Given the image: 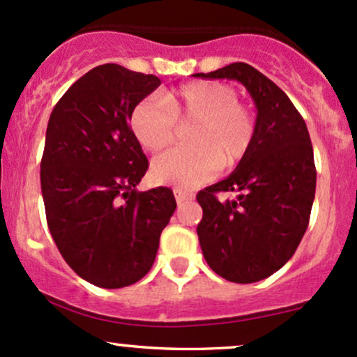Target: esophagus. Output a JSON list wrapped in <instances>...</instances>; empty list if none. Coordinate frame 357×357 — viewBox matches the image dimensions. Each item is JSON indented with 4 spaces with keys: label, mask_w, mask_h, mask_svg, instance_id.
Listing matches in <instances>:
<instances>
[{
    "label": "esophagus",
    "mask_w": 357,
    "mask_h": 357,
    "mask_svg": "<svg viewBox=\"0 0 357 357\" xmlns=\"http://www.w3.org/2000/svg\"><path fill=\"white\" fill-rule=\"evenodd\" d=\"M173 192H174V198H176V202H178V204L188 202V199H192V192L184 191V190H181V188H174Z\"/></svg>",
    "instance_id": "esophagus-1"
}]
</instances>
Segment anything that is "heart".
Listing matches in <instances>:
<instances>
[{
  "mask_svg": "<svg viewBox=\"0 0 357 357\" xmlns=\"http://www.w3.org/2000/svg\"><path fill=\"white\" fill-rule=\"evenodd\" d=\"M188 127L186 147L158 155L151 178L158 184L190 188L210 181L223 166H233L248 153L255 137V117L227 84L199 80L167 92L162 99L141 100L130 114L132 132L144 149H165Z\"/></svg>",
  "mask_w": 357,
  "mask_h": 357,
  "instance_id": "heart-1",
  "label": "heart"
}]
</instances>
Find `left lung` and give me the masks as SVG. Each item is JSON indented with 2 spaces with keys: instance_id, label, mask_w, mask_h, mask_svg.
Segmentation results:
<instances>
[{
  "instance_id": "obj_1",
  "label": "left lung",
  "mask_w": 357,
  "mask_h": 357,
  "mask_svg": "<svg viewBox=\"0 0 357 357\" xmlns=\"http://www.w3.org/2000/svg\"><path fill=\"white\" fill-rule=\"evenodd\" d=\"M202 79L238 80L257 107L248 153L223 181L199 191L198 238L204 260L235 284L264 280L292 258L307 230L315 196L309 130L287 93L252 65L236 61ZM237 192L218 200V192Z\"/></svg>"
}]
</instances>
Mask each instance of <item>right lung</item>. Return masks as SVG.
I'll return each instance as SVG.
<instances>
[{"label":"right lung","instance_id":"obj_1","mask_svg":"<svg viewBox=\"0 0 357 357\" xmlns=\"http://www.w3.org/2000/svg\"><path fill=\"white\" fill-rule=\"evenodd\" d=\"M161 85L105 63L80 77L52 110L40 165L47 223L77 275L121 289L149 272L176 210L169 188L137 191L147 162L130 114Z\"/></svg>","mask_w":357,"mask_h":357}]
</instances>
